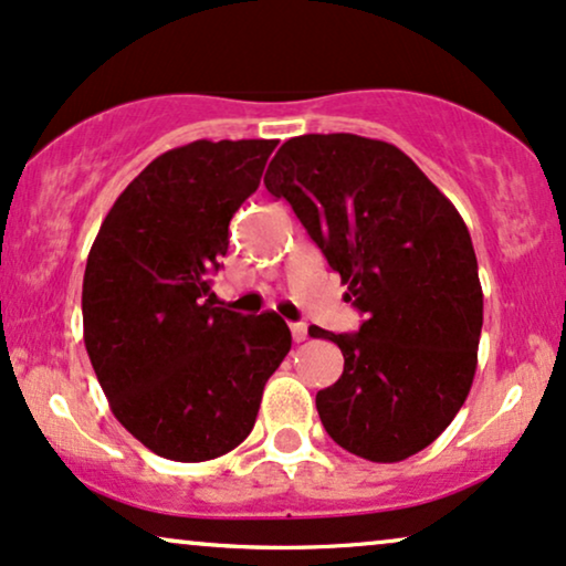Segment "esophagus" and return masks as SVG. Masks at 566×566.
I'll return each mask as SVG.
<instances>
[{"label": "esophagus", "instance_id": "obj_1", "mask_svg": "<svg viewBox=\"0 0 566 566\" xmlns=\"http://www.w3.org/2000/svg\"><path fill=\"white\" fill-rule=\"evenodd\" d=\"M291 336H294L296 344L306 340V325L304 323H291Z\"/></svg>", "mask_w": 566, "mask_h": 566}]
</instances>
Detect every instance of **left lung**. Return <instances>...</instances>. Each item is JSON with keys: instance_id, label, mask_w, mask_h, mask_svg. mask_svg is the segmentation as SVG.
<instances>
[{"instance_id": "1", "label": "left lung", "mask_w": 566, "mask_h": 566, "mask_svg": "<svg viewBox=\"0 0 566 566\" xmlns=\"http://www.w3.org/2000/svg\"><path fill=\"white\" fill-rule=\"evenodd\" d=\"M264 186L294 207L365 315L359 333L312 325L344 373L317 394L327 436L369 462H401L449 428L478 367L483 289L457 207L394 144L354 134L285 142Z\"/></svg>"}]
</instances>
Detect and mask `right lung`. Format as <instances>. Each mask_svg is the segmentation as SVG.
Instances as JSON below:
<instances>
[{
    "label": "right lung",
    "instance_id": "obj_1",
    "mask_svg": "<svg viewBox=\"0 0 566 566\" xmlns=\"http://www.w3.org/2000/svg\"><path fill=\"white\" fill-rule=\"evenodd\" d=\"M277 142H191L144 167L104 218L83 275V340L109 409L172 462L233 451L254 428L291 331L214 306L209 272Z\"/></svg>",
    "mask_w": 566,
    "mask_h": 566
}]
</instances>
